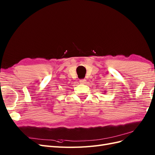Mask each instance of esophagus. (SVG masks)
I'll use <instances>...</instances> for the list:
<instances>
[{
    "label": "esophagus",
    "mask_w": 155,
    "mask_h": 155,
    "mask_svg": "<svg viewBox=\"0 0 155 155\" xmlns=\"http://www.w3.org/2000/svg\"><path fill=\"white\" fill-rule=\"evenodd\" d=\"M86 79H80L79 80V82H80L81 84H85L86 83Z\"/></svg>",
    "instance_id": "obj_1"
}]
</instances>
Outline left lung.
<instances>
[{"label": "left lung", "instance_id": "obj_1", "mask_svg": "<svg viewBox=\"0 0 155 155\" xmlns=\"http://www.w3.org/2000/svg\"><path fill=\"white\" fill-rule=\"evenodd\" d=\"M104 92H105V91H104Z\"/></svg>", "mask_w": 155, "mask_h": 155}]
</instances>
